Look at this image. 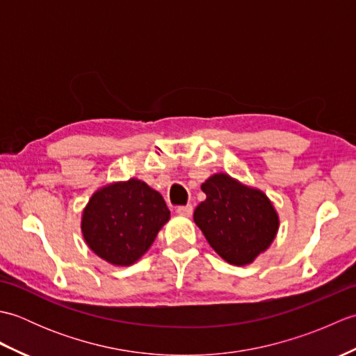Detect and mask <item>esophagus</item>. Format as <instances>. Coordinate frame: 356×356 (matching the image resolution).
<instances>
[{"mask_svg":"<svg viewBox=\"0 0 356 356\" xmlns=\"http://www.w3.org/2000/svg\"><path fill=\"white\" fill-rule=\"evenodd\" d=\"M176 213L179 216H184V217H190L193 214V207L191 205H186V207H177Z\"/></svg>","mask_w":356,"mask_h":356,"instance_id":"1","label":"esophagus"}]
</instances>
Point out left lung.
I'll list each match as a JSON object with an SVG mask.
<instances>
[{"instance_id":"8db88e82","label":"left lung","mask_w":356,"mask_h":356,"mask_svg":"<svg viewBox=\"0 0 356 356\" xmlns=\"http://www.w3.org/2000/svg\"><path fill=\"white\" fill-rule=\"evenodd\" d=\"M207 199L194 211L209 246L236 266L251 264L274 241L280 218L269 197L226 172H216L202 184Z\"/></svg>"}]
</instances>
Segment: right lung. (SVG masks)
Here are the masks:
<instances>
[{
	"instance_id": "1",
	"label": "right lung",
	"mask_w": 356,
	"mask_h": 356,
	"mask_svg": "<svg viewBox=\"0 0 356 356\" xmlns=\"http://www.w3.org/2000/svg\"><path fill=\"white\" fill-rule=\"evenodd\" d=\"M170 220L161 193L139 179L95 191L82 211L81 231L92 251L113 266H131Z\"/></svg>"
}]
</instances>
